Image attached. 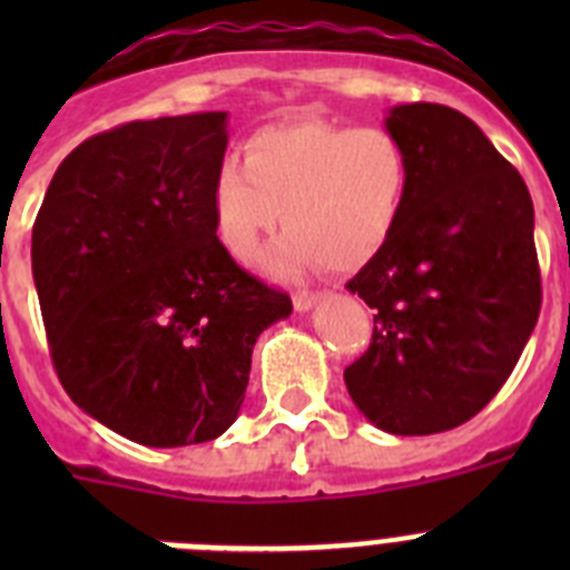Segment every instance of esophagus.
Listing matches in <instances>:
<instances>
[{"mask_svg":"<svg viewBox=\"0 0 570 570\" xmlns=\"http://www.w3.org/2000/svg\"><path fill=\"white\" fill-rule=\"evenodd\" d=\"M320 299H322L320 291H296V294H294V308L299 311V314H305V311L314 308V305Z\"/></svg>","mask_w":570,"mask_h":570,"instance_id":"obj_1","label":"esophagus"}]
</instances>
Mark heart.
<instances>
[{
  "label": "heart",
  "mask_w": 570,
  "mask_h": 570,
  "mask_svg": "<svg viewBox=\"0 0 570 570\" xmlns=\"http://www.w3.org/2000/svg\"><path fill=\"white\" fill-rule=\"evenodd\" d=\"M245 168L225 163L210 183L219 242L248 262L279 223L288 234L265 256L279 276L322 262L356 271L400 228L411 196V156L385 128H347L325 119L268 125L242 145Z\"/></svg>",
  "instance_id": "heart-1"
}]
</instances>
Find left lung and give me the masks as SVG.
Wrapping results in <instances>:
<instances>
[{
  "label": "left lung",
  "mask_w": 570,
  "mask_h": 570,
  "mask_svg": "<svg viewBox=\"0 0 570 570\" xmlns=\"http://www.w3.org/2000/svg\"><path fill=\"white\" fill-rule=\"evenodd\" d=\"M385 128L411 156V196L391 242L345 285L376 311L345 385L387 434H440L497 396L537 325L533 205L460 110L396 105Z\"/></svg>",
  "instance_id": "obj_1"
}]
</instances>
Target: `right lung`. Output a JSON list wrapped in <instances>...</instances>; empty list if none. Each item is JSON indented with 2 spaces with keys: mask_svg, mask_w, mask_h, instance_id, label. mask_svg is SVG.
<instances>
[{
  "mask_svg": "<svg viewBox=\"0 0 570 570\" xmlns=\"http://www.w3.org/2000/svg\"><path fill=\"white\" fill-rule=\"evenodd\" d=\"M223 110L159 116L65 156L33 223V282L68 396L150 448L210 442L239 414L262 331L291 296L219 242Z\"/></svg>",
  "mask_w": 570,
  "mask_h": 570,
  "instance_id": "1",
  "label": "right lung"
}]
</instances>
